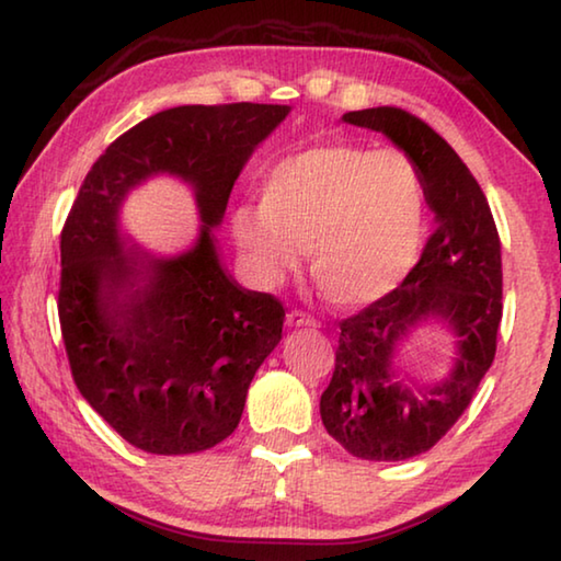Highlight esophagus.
<instances>
[{"instance_id": "1", "label": "esophagus", "mask_w": 561, "mask_h": 561, "mask_svg": "<svg viewBox=\"0 0 561 561\" xmlns=\"http://www.w3.org/2000/svg\"><path fill=\"white\" fill-rule=\"evenodd\" d=\"M286 325L288 328H316L318 323L310 316L300 313V310H290V313L286 316Z\"/></svg>"}]
</instances>
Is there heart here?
<instances>
[{
    "instance_id": "heart-1",
    "label": "heart",
    "mask_w": 561,
    "mask_h": 561,
    "mask_svg": "<svg viewBox=\"0 0 561 561\" xmlns=\"http://www.w3.org/2000/svg\"><path fill=\"white\" fill-rule=\"evenodd\" d=\"M261 208L241 206L233 241L263 288L280 286L308 251L318 290L337 308L392 293L417 261L425 194L417 167L398 149L313 144L271 163Z\"/></svg>"
}]
</instances>
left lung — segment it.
<instances>
[{"label": "left lung", "instance_id": "obj_1", "mask_svg": "<svg viewBox=\"0 0 561 561\" xmlns=\"http://www.w3.org/2000/svg\"><path fill=\"white\" fill-rule=\"evenodd\" d=\"M345 124L380 131L417 167L435 214L415 268L388 296L341 323L335 373L320 398L330 437L373 462L427 453L470 405L497 351L502 320V245L480 183L443 136L402 108L343 114ZM425 322L454 337L456 357L439 383L420 386L399 351Z\"/></svg>", "mask_w": 561, "mask_h": 561}]
</instances>
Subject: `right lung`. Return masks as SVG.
<instances>
[{
  "instance_id": "1",
  "label": "right lung",
  "mask_w": 561,
  "mask_h": 561,
  "mask_svg": "<svg viewBox=\"0 0 561 561\" xmlns=\"http://www.w3.org/2000/svg\"><path fill=\"white\" fill-rule=\"evenodd\" d=\"M280 104L176 106L144 118L87 173L61 231L59 320L73 382L126 443L204 453L241 422L251 380L280 343L286 310L226 273L216 228ZM187 183L199 233L176 254L134 244L123 201L149 178Z\"/></svg>"
}]
</instances>
